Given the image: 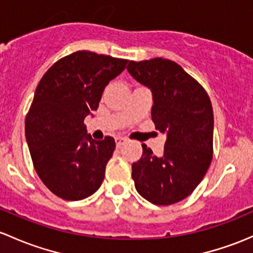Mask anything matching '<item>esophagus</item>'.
<instances>
[{"label": "esophagus", "instance_id": "obj_1", "mask_svg": "<svg viewBox=\"0 0 253 253\" xmlns=\"http://www.w3.org/2000/svg\"><path fill=\"white\" fill-rule=\"evenodd\" d=\"M115 142H116V148H121L125 143L127 142L126 138H122V137H118L115 138Z\"/></svg>", "mask_w": 253, "mask_h": 253}]
</instances>
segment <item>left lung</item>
I'll use <instances>...</instances> for the list:
<instances>
[{
  "mask_svg": "<svg viewBox=\"0 0 253 253\" xmlns=\"http://www.w3.org/2000/svg\"><path fill=\"white\" fill-rule=\"evenodd\" d=\"M127 70L151 89V119L167 135L162 156L142 144V158L132 164L135 189L151 204H175L193 193L212 161L211 100L195 79L169 59L131 60Z\"/></svg>",
  "mask_w": 253,
  "mask_h": 253,
  "instance_id": "obj_1",
  "label": "left lung"
}]
</instances>
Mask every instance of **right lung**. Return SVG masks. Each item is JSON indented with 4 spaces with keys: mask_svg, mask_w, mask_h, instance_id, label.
I'll return each mask as SVG.
<instances>
[{
    "mask_svg": "<svg viewBox=\"0 0 253 253\" xmlns=\"http://www.w3.org/2000/svg\"><path fill=\"white\" fill-rule=\"evenodd\" d=\"M127 63L78 50L53 64L37 84L25 119L26 142L40 179L63 200L86 199L102 185L115 140L92 139L84 120Z\"/></svg>",
    "mask_w": 253,
    "mask_h": 253,
    "instance_id": "right-lung-1",
    "label": "right lung"
}]
</instances>
